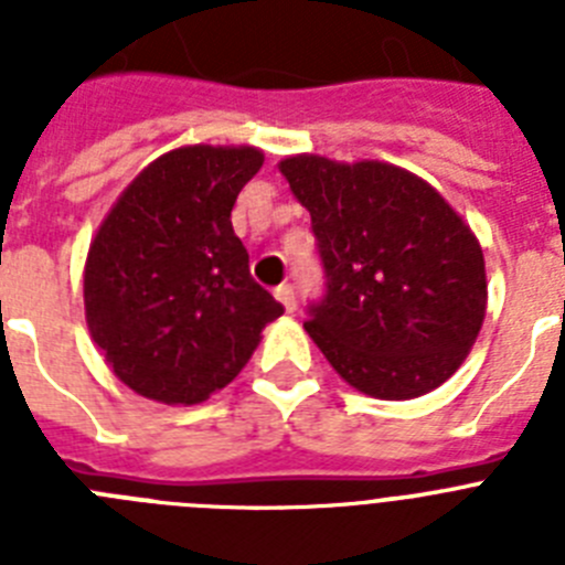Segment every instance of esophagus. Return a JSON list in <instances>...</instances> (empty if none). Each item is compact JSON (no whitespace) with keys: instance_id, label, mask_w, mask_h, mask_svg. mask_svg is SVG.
I'll return each mask as SVG.
<instances>
[{"instance_id":"obj_1","label":"esophagus","mask_w":565,"mask_h":565,"mask_svg":"<svg viewBox=\"0 0 565 565\" xmlns=\"http://www.w3.org/2000/svg\"><path fill=\"white\" fill-rule=\"evenodd\" d=\"M274 297H277L279 302H282V308H286L288 313H291L294 308H297V288H294L291 282H286V286H279L277 291H274Z\"/></svg>"}]
</instances>
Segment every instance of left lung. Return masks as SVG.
<instances>
[{"label":"left lung","instance_id":"1","mask_svg":"<svg viewBox=\"0 0 565 565\" xmlns=\"http://www.w3.org/2000/svg\"><path fill=\"white\" fill-rule=\"evenodd\" d=\"M279 172L311 212L326 268L308 337L367 396L436 391L461 367L487 313L476 234L430 183L393 163L294 154Z\"/></svg>","mask_w":565,"mask_h":565}]
</instances>
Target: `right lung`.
<instances>
[{
	"mask_svg": "<svg viewBox=\"0 0 565 565\" xmlns=\"http://www.w3.org/2000/svg\"><path fill=\"white\" fill-rule=\"evenodd\" d=\"M254 147H181L115 201L84 266V311L104 362L129 391L198 404L237 376L282 306L257 286L232 228Z\"/></svg>",
	"mask_w": 565,
	"mask_h": 565,
	"instance_id": "right-lung-1",
	"label": "right lung"
}]
</instances>
